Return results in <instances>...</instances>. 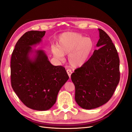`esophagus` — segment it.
<instances>
[{"label":"esophagus","mask_w":132,"mask_h":132,"mask_svg":"<svg viewBox=\"0 0 132 132\" xmlns=\"http://www.w3.org/2000/svg\"><path fill=\"white\" fill-rule=\"evenodd\" d=\"M67 72L68 73V76H69V77L70 78L71 74V73H72V71H71V70L70 69H67Z\"/></svg>","instance_id":"obj_1"}]
</instances>
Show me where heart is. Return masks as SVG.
<instances>
[{
    "instance_id": "obj_1",
    "label": "heart",
    "mask_w": 132,
    "mask_h": 132,
    "mask_svg": "<svg viewBox=\"0 0 132 132\" xmlns=\"http://www.w3.org/2000/svg\"><path fill=\"white\" fill-rule=\"evenodd\" d=\"M94 47V42L91 38L79 33L68 32L60 36L58 46H53L52 52L54 56L61 61H64V55L68 54V60L70 65L79 68L88 61Z\"/></svg>"
}]
</instances>
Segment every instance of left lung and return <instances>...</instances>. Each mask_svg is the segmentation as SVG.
I'll return each mask as SVG.
<instances>
[{
	"mask_svg": "<svg viewBox=\"0 0 132 132\" xmlns=\"http://www.w3.org/2000/svg\"><path fill=\"white\" fill-rule=\"evenodd\" d=\"M98 30L100 39L96 46L100 48L71 75L75 87V101L86 110L96 109L109 101L120 79L117 51L109 35Z\"/></svg>",
	"mask_w": 132,
	"mask_h": 132,
	"instance_id": "1",
	"label": "left lung"
}]
</instances>
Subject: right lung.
<instances>
[{
    "instance_id": "1",
    "label": "right lung",
    "mask_w": 132,
    "mask_h": 132,
    "mask_svg": "<svg viewBox=\"0 0 132 132\" xmlns=\"http://www.w3.org/2000/svg\"><path fill=\"white\" fill-rule=\"evenodd\" d=\"M45 33L26 32L16 44L11 58L12 87L23 104L37 111L54 105L58 92L69 79L64 68L53 65L45 51L32 48L42 41Z\"/></svg>"
}]
</instances>
